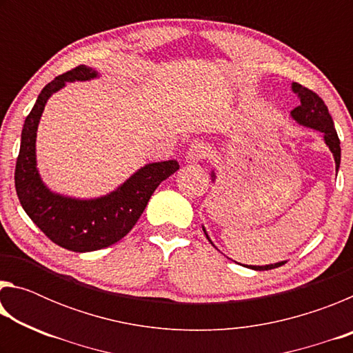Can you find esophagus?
<instances>
[{"label": "esophagus", "mask_w": 353, "mask_h": 353, "mask_svg": "<svg viewBox=\"0 0 353 353\" xmlns=\"http://www.w3.org/2000/svg\"><path fill=\"white\" fill-rule=\"evenodd\" d=\"M210 155V148H208L205 143L196 141L190 146L187 151V162L188 163H199L202 160L207 159Z\"/></svg>", "instance_id": "obj_1"}]
</instances>
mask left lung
<instances>
[{
  "instance_id": "8db88e82",
  "label": "left lung",
  "mask_w": 353,
  "mask_h": 353,
  "mask_svg": "<svg viewBox=\"0 0 353 353\" xmlns=\"http://www.w3.org/2000/svg\"><path fill=\"white\" fill-rule=\"evenodd\" d=\"M292 92H294L301 104H299L294 110H291V117L294 121L305 128H312L314 130H319V132L324 134V141L325 145L330 149L334 159V165H336V171L339 170V163H341V148H339V139L336 134V129H334L333 119L328 113L327 105L324 104L318 94L314 92L308 90L307 87L301 85V83L292 82ZM216 176H214V171H212V181H214ZM204 234L207 236V240L212 243L210 236L207 235V232L204 227H202ZM213 244V243H212ZM285 265V261H279L274 263V265H265V266H246V268H252L255 271H268V270H274V268H279Z\"/></svg>"
}]
</instances>
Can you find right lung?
I'll return each instance as SVG.
<instances>
[{
	"instance_id": "right-lung-1",
	"label": "right lung",
	"mask_w": 353,
	"mask_h": 353,
	"mask_svg": "<svg viewBox=\"0 0 353 353\" xmlns=\"http://www.w3.org/2000/svg\"><path fill=\"white\" fill-rule=\"evenodd\" d=\"M98 77L85 65L57 76L40 92L21 130L20 154L15 166V190L21 207L34 224L52 243L73 252H92L126 236L141 216L155 188L179 170L176 160L148 163L126 182L97 199H74L62 196L41 181L35 159V139L46 101L67 82Z\"/></svg>"
}]
</instances>
